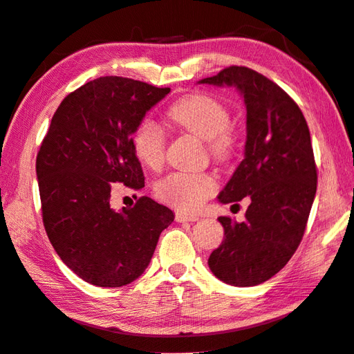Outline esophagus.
I'll list each match as a JSON object with an SVG mask.
<instances>
[{"label":"esophagus","instance_id":"obj_1","mask_svg":"<svg viewBox=\"0 0 354 354\" xmlns=\"http://www.w3.org/2000/svg\"><path fill=\"white\" fill-rule=\"evenodd\" d=\"M175 220H176L178 223H185V221H190V223H194V221H198L199 218H198V216H195V215H187V214H183V212H176V214H175Z\"/></svg>","mask_w":354,"mask_h":354}]
</instances>
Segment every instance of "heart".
<instances>
[{
  "label": "heart",
  "mask_w": 354,
  "mask_h": 354,
  "mask_svg": "<svg viewBox=\"0 0 354 354\" xmlns=\"http://www.w3.org/2000/svg\"><path fill=\"white\" fill-rule=\"evenodd\" d=\"M167 118L183 130L207 139L210 155L227 159L234 150V134L229 128L230 114L220 100L203 93H192L173 102ZM133 150L139 162L159 170L165 159V134L155 120L144 119L133 133ZM216 190L212 173L175 171L156 183L155 194L160 201L183 212H196Z\"/></svg>",
  "instance_id": "obj_1"
}]
</instances>
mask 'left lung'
<instances>
[{
	"instance_id": "1",
	"label": "left lung",
	"mask_w": 354,
	"mask_h": 354,
	"mask_svg": "<svg viewBox=\"0 0 354 354\" xmlns=\"http://www.w3.org/2000/svg\"><path fill=\"white\" fill-rule=\"evenodd\" d=\"M199 83L235 86L248 111L244 159L218 199L248 196L250 204L243 223L218 218L224 240L209 268L227 285H260L286 265L305 232L317 189L310 128L299 105L254 69L229 66Z\"/></svg>"
}]
</instances>
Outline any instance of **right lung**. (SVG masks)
Masks as SVG:
<instances>
[{
	"label": "right lung",
	"mask_w": 354,
	"mask_h": 354,
	"mask_svg": "<svg viewBox=\"0 0 354 354\" xmlns=\"http://www.w3.org/2000/svg\"><path fill=\"white\" fill-rule=\"evenodd\" d=\"M170 93L145 82L108 75L68 94L37 155L43 224L63 263L88 283L119 288L149 266L173 212L149 196L111 209L113 183L144 187L131 134Z\"/></svg>",
	"instance_id": "obj_1"
}]
</instances>
